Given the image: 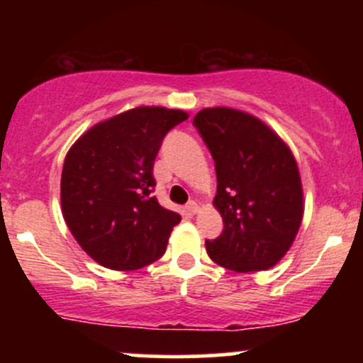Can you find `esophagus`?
I'll return each instance as SVG.
<instances>
[{"label":"esophagus","instance_id":"34e87169","mask_svg":"<svg viewBox=\"0 0 363 363\" xmlns=\"http://www.w3.org/2000/svg\"><path fill=\"white\" fill-rule=\"evenodd\" d=\"M186 211L189 215H196L199 211V206H198V203H194V201H191V203H187L186 205Z\"/></svg>","mask_w":363,"mask_h":363}]
</instances>
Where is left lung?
I'll return each mask as SVG.
<instances>
[{
	"label": "left lung",
	"mask_w": 363,
	"mask_h": 363,
	"mask_svg": "<svg viewBox=\"0 0 363 363\" xmlns=\"http://www.w3.org/2000/svg\"><path fill=\"white\" fill-rule=\"evenodd\" d=\"M194 126L216 170L213 206L223 232L206 240L216 264L237 273L273 268L301 228L303 189L289 145L264 121L232 107H205Z\"/></svg>",
	"instance_id": "8db88e82"
}]
</instances>
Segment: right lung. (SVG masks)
<instances>
[{"mask_svg": "<svg viewBox=\"0 0 363 363\" xmlns=\"http://www.w3.org/2000/svg\"><path fill=\"white\" fill-rule=\"evenodd\" d=\"M182 109L140 106L94 124L72 145L61 174V211L95 262L131 272L160 259L181 215L152 196L153 162Z\"/></svg>", "mask_w": 363, "mask_h": 363, "instance_id": "right-lung-1", "label": "right lung"}]
</instances>
